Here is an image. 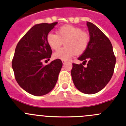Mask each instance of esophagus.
Segmentation results:
<instances>
[{
    "label": "esophagus",
    "mask_w": 126,
    "mask_h": 126,
    "mask_svg": "<svg viewBox=\"0 0 126 126\" xmlns=\"http://www.w3.org/2000/svg\"><path fill=\"white\" fill-rule=\"evenodd\" d=\"M62 63H63V64H65V62H67V61H66V60H62Z\"/></svg>",
    "instance_id": "1"
}]
</instances>
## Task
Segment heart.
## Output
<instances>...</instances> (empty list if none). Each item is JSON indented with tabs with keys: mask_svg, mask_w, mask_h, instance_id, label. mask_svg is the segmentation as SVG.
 <instances>
[{
	"mask_svg": "<svg viewBox=\"0 0 126 126\" xmlns=\"http://www.w3.org/2000/svg\"><path fill=\"white\" fill-rule=\"evenodd\" d=\"M47 41L53 50L59 49L64 42L65 47L55 52L53 57L67 60L75 53L81 55L85 52L90 43V35L79 27L64 25L57 30V33H48Z\"/></svg>",
	"mask_w": 126,
	"mask_h": 126,
	"instance_id": "obj_1",
	"label": "heart"
}]
</instances>
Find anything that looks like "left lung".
<instances>
[{"label":"left lung","instance_id":"8db88e82","mask_svg":"<svg viewBox=\"0 0 126 126\" xmlns=\"http://www.w3.org/2000/svg\"><path fill=\"white\" fill-rule=\"evenodd\" d=\"M90 42L87 49L78 58L83 64L73 63L71 76L76 87L82 93L94 94L102 90L112 78L115 58L107 36L93 23L87 22ZM88 62L87 66L83 65Z\"/></svg>","mask_w":126,"mask_h":126}]
</instances>
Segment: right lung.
<instances>
[{
	"label": "right lung",
	"instance_id": "1",
	"mask_svg": "<svg viewBox=\"0 0 126 126\" xmlns=\"http://www.w3.org/2000/svg\"><path fill=\"white\" fill-rule=\"evenodd\" d=\"M57 23L34 25L19 41L12 61L14 77L28 93L42 96L54 88L62 66L61 59L43 65V59H50L52 53L47 35Z\"/></svg>",
	"mask_w": 126,
	"mask_h": 126
}]
</instances>
